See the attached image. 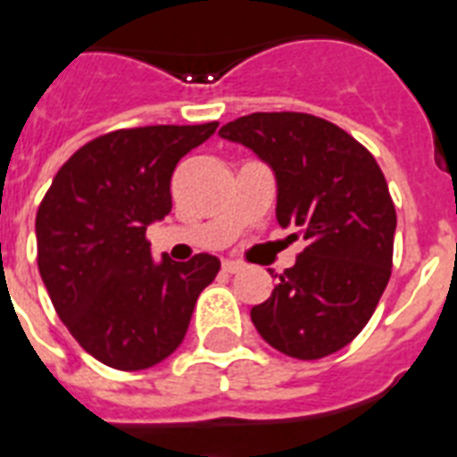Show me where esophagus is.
Returning <instances> with one entry per match:
<instances>
[{
    "instance_id": "esophagus-1",
    "label": "esophagus",
    "mask_w": 457,
    "mask_h": 457,
    "mask_svg": "<svg viewBox=\"0 0 457 457\" xmlns=\"http://www.w3.org/2000/svg\"><path fill=\"white\" fill-rule=\"evenodd\" d=\"M221 267H224L226 274H238V271H243V264L236 260H224V264H221Z\"/></svg>"
}]
</instances>
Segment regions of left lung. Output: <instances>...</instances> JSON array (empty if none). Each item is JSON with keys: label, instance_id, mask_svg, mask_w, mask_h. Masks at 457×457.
Instances as JSON below:
<instances>
[{"label": "left lung", "instance_id": "obj_1", "mask_svg": "<svg viewBox=\"0 0 457 457\" xmlns=\"http://www.w3.org/2000/svg\"><path fill=\"white\" fill-rule=\"evenodd\" d=\"M219 136L274 169L278 224L307 240L250 310L254 328L298 360L345 348L379 305L394 264L395 207L377 159L336 123L300 112L240 116Z\"/></svg>", "mask_w": 457, "mask_h": 457}]
</instances>
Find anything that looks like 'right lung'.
I'll list each match as a JSON object with an SVG mask.
<instances>
[{
	"label": "right lung",
	"mask_w": 457,
	"mask_h": 457,
	"mask_svg": "<svg viewBox=\"0 0 457 457\" xmlns=\"http://www.w3.org/2000/svg\"><path fill=\"white\" fill-rule=\"evenodd\" d=\"M219 123L143 126L85 143L56 171L35 217L37 269L52 305L85 353L137 372L186 338L197 295L221 262L152 260L145 231L171 212L180 157Z\"/></svg>",
	"instance_id": "right-lung-1"
}]
</instances>
